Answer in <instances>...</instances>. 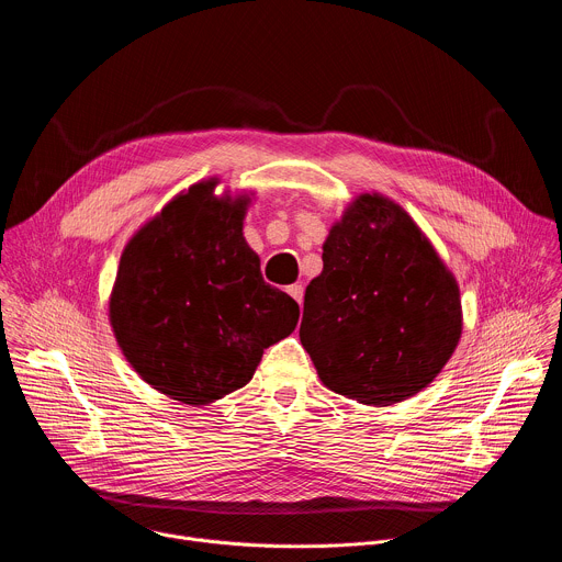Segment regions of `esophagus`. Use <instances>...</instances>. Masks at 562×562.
Listing matches in <instances>:
<instances>
[{
  "label": "esophagus",
  "instance_id": "esophagus-1",
  "mask_svg": "<svg viewBox=\"0 0 562 562\" xmlns=\"http://www.w3.org/2000/svg\"><path fill=\"white\" fill-rule=\"evenodd\" d=\"M286 293H289L297 304H302V297H304V286H302V284H291V286L286 289Z\"/></svg>",
  "mask_w": 562,
  "mask_h": 562
}]
</instances>
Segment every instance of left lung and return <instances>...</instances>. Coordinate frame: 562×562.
Masks as SVG:
<instances>
[{"instance_id":"left-lung-1","label":"left lung","mask_w":562,"mask_h":562,"mask_svg":"<svg viewBox=\"0 0 562 562\" xmlns=\"http://www.w3.org/2000/svg\"><path fill=\"white\" fill-rule=\"evenodd\" d=\"M323 265L300 325L319 380L373 407L423 391L460 340L462 311L453 276L418 224L364 193L331 226Z\"/></svg>"}]
</instances>
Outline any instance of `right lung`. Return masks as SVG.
Here are the masks:
<instances>
[{"label":"right lung","instance_id":"1","mask_svg":"<svg viewBox=\"0 0 562 562\" xmlns=\"http://www.w3.org/2000/svg\"><path fill=\"white\" fill-rule=\"evenodd\" d=\"M193 184L126 245L109 302L131 367L184 405L245 386L267 347L293 334L300 306L265 282L243 235L247 195Z\"/></svg>","mask_w":562,"mask_h":562}]
</instances>
